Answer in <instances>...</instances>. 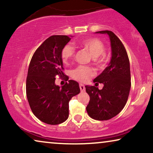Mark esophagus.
<instances>
[{
	"label": "esophagus",
	"instance_id": "1",
	"mask_svg": "<svg viewBox=\"0 0 153 153\" xmlns=\"http://www.w3.org/2000/svg\"><path fill=\"white\" fill-rule=\"evenodd\" d=\"M79 88H80V90H81V92L85 91V85L82 84V83H80V84H79Z\"/></svg>",
	"mask_w": 153,
	"mask_h": 153
}]
</instances>
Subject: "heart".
<instances>
[{
  "label": "heart",
  "instance_id": "heart-1",
  "mask_svg": "<svg viewBox=\"0 0 153 153\" xmlns=\"http://www.w3.org/2000/svg\"><path fill=\"white\" fill-rule=\"evenodd\" d=\"M81 47L87 49L95 60L97 63L100 66H103L104 61L103 58L100 56L104 54L105 51V47L103 42L97 38H86L83 39L79 42ZM75 49L72 45H67L63 47L61 52L62 60L65 63H68L74 57ZM94 74L93 69L86 66L80 65L73 70L72 76L74 79L81 82H85L88 80L91 76Z\"/></svg>",
  "mask_w": 153,
  "mask_h": 153
}]
</instances>
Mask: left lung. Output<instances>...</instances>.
I'll list each match as a JSON object with an SVG mask.
<instances>
[{
	"instance_id": "1",
	"label": "left lung",
	"mask_w": 153,
	"mask_h": 153,
	"mask_svg": "<svg viewBox=\"0 0 153 153\" xmlns=\"http://www.w3.org/2000/svg\"><path fill=\"white\" fill-rule=\"evenodd\" d=\"M95 33L108 35L111 58L108 66L93 80L95 86L99 82L103 83V88L99 90L95 85L85 86L90 96L86 111L93 119L107 120L118 115L127 103L131 88L130 66L124 45L112 31Z\"/></svg>"
}]
</instances>
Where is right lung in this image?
<instances>
[{
	"label": "right lung",
	"instance_id": "1",
	"mask_svg": "<svg viewBox=\"0 0 153 153\" xmlns=\"http://www.w3.org/2000/svg\"><path fill=\"white\" fill-rule=\"evenodd\" d=\"M70 39L67 35L49 37L37 48L28 67L26 96L29 105L39 120L49 125L60 124L68 118L69 102L80 93L79 83L74 80L62 86L55 83L56 77L64 75L61 52Z\"/></svg>",
	"mask_w": 153,
	"mask_h": 153
}]
</instances>
